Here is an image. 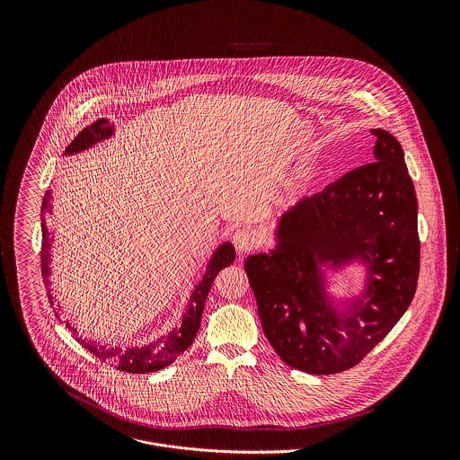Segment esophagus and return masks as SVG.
Masks as SVG:
<instances>
[{"mask_svg": "<svg viewBox=\"0 0 460 460\" xmlns=\"http://www.w3.org/2000/svg\"><path fill=\"white\" fill-rule=\"evenodd\" d=\"M232 243L235 246V250L239 253H248L252 252L253 248H257L259 244V237L253 230H248V228H243V230H237L234 235H232Z\"/></svg>", "mask_w": 460, "mask_h": 460, "instance_id": "obj_1", "label": "esophagus"}]
</instances>
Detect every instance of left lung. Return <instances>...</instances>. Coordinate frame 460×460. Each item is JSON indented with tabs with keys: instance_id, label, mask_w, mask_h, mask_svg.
<instances>
[{
	"instance_id": "8db88e82",
	"label": "left lung",
	"mask_w": 460,
	"mask_h": 460,
	"mask_svg": "<svg viewBox=\"0 0 460 460\" xmlns=\"http://www.w3.org/2000/svg\"><path fill=\"white\" fill-rule=\"evenodd\" d=\"M374 163L301 198L276 223V246L244 262L263 332L292 368L314 376L356 367L409 308L420 272L418 199L403 150L385 129ZM366 265L359 296L338 307L324 266Z\"/></svg>"
}]
</instances>
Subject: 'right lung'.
Returning <instances> with one entry per match:
<instances>
[{"label": "right lung", "instance_id": "1", "mask_svg": "<svg viewBox=\"0 0 460 460\" xmlns=\"http://www.w3.org/2000/svg\"><path fill=\"white\" fill-rule=\"evenodd\" d=\"M115 134V126L108 122V119H99L97 122L86 126L83 131L79 132L66 148L64 155H72V154H79L90 146H93L99 141H104L108 137H111ZM51 191L48 190L44 195L42 201V250H40V263H42V278L46 281V288H48V296L53 306V296H51V246H53V234L48 230L46 225V216L48 212H51ZM235 261V250L232 246V243H223L219 248L214 250L210 261L207 262L205 272L201 276V279L195 285V290L191 292L190 297V305L186 308V314L182 317V323L179 326L172 329L166 336H161L159 340H154L143 347H108V345H101L93 340H83V336L77 334V329L74 328L68 321L66 323V328L70 329V332L74 334V338L86 349L90 350L95 358L106 361L108 365L122 370V372H129V374H146V372H155L161 370L164 367H168L170 363H173L195 340L199 323H201V314L205 308V301H207V294L212 287L214 278L217 276V272L225 267H228L230 263ZM60 308V305H58ZM57 317L60 319L58 312L55 310Z\"/></svg>", "mask_w": 460, "mask_h": 460}]
</instances>
